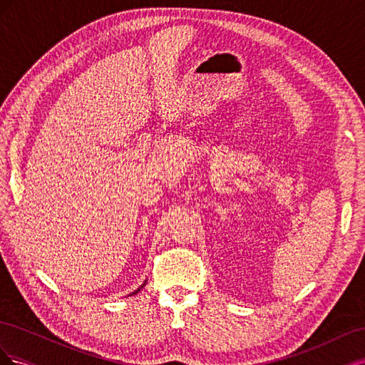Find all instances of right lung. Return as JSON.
Listing matches in <instances>:
<instances>
[{"instance_id": "right-lung-1", "label": "right lung", "mask_w": 365, "mask_h": 365, "mask_svg": "<svg viewBox=\"0 0 365 365\" xmlns=\"http://www.w3.org/2000/svg\"><path fill=\"white\" fill-rule=\"evenodd\" d=\"M141 288H143V286H141ZM141 288H138V289H137V291H135V292H132V294H137V292H138V291H140V289H141Z\"/></svg>"}]
</instances>
